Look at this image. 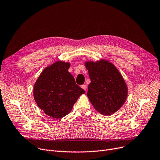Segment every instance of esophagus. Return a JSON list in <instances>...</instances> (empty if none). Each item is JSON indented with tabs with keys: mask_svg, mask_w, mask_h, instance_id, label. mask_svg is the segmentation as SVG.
Segmentation results:
<instances>
[{
	"mask_svg": "<svg viewBox=\"0 0 160 160\" xmlns=\"http://www.w3.org/2000/svg\"><path fill=\"white\" fill-rule=\"evenodd\" d=\"M81 88H82V89H84L86 91V88H87V86L86 84H83V85L81 86Z\"/></svg>",
	"mask_w": 160,
	"mask_h": 160,
	"instance_id": "esophagus-1",
	"label": "esophagus"
}]
</instances>
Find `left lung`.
<instances>
[{"mask_svg": "<svg viewBox=\"0 0 160 160\" xmlns=\"http://www.w3.org/2000/svg\"><path fill=\"white\" fill-rule=\"evenodd\" d=\"M91 80L87 95L99 113L110 115L119 110L127 97V87L120 72L107 61L88 62Z\"/></svg>", "mask_w": 160, "mask_h": 160, "instance_id": "obj_1", "label": "left lung"}]
</instances>
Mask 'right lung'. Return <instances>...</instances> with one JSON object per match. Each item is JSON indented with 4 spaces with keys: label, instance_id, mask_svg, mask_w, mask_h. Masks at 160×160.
<instances>
[{
    "label": "right lung",
    "instance_id": "obj_1",
    "mask_svg": "<svg viewBox=\"0 0 160 160\" xmlns=\"http://www.w3.org/2000/svg\"><path fill=\"white\" fill-rule=\"evenodd\" d=\"M69 67V63H53L43 71L34 85L33 96L38 107L55 119L68 115L79 96L85 93L68 72Z\"/></svg>",
    "mask_w": 160,
    "mask_h": 160
}]
</instances>
